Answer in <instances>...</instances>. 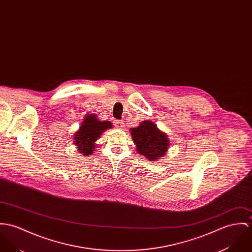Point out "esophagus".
<instances>
[{
    "instance_id": "34e87169",
    "label": "esophagus",
    "mask_w": 252,
    "mask_h": 252,
    "mask_svg": "<svg viewBox=\"0 0 252 252\" xmlns=\"http://www.w3.org/2000/svg\"><path fill=\"white\" fill-rule=\"evenodd\" d=\"M115 127L116 128H118V129H123L124 128V122L123 121H121V120H117V121H115Z\"/></svg>"
}]
</instances>
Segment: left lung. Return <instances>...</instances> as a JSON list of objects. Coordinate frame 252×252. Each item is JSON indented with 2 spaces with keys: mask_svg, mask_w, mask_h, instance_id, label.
I'll return each mask as SVG.
<instances>
[{
  "mask_svg": "<svg viewBox=\"0 0 252 252\" xmlns=\"http://www.w3.org/2000/svg\"><path fill=\"white\" fill-rule=\"evenodd\" d=\"M130 130L138 154L151 162H156L166 155L169 148V139L154 122L144 120L137 128H131Z\"/></svg>",
  "mask_w": 252,
  "mask_h": 252,
  "instance_id": "8db88e82",
  "label": "left lung"
}]
</instances>
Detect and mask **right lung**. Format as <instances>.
I'll return each instance as SVG.
<instances>
[{"label":"right lung","mask_w":252,"mask_h":252,"mask_svg":"<svg viewBox=\"0 0 252 252\" xmlns=\"http://www.w3.org/2000/svg\"><path fill=\"white\" fill-rule=\"evenodd\" d=\"M113 127L110 121H100L96 115L87 114L79 129L75 132L73 141L79 154L90 156L97 148L96 141L102 133Z\"/></svg>","instance_id":"1"}]
</instances>
